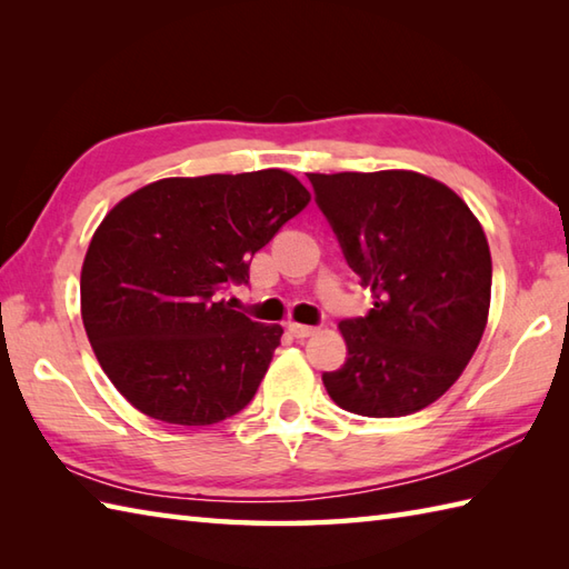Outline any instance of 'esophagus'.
Returning a JSON list of instances; mask_svg holds the SVG:
<instances>
[{
  "label": "esophagus",
  "mask_w": 569,
  "mask_h": 569,
  "mask_svg": "<svg viewBox=\"0 0 569 569\" xmlns=\"http://www.w3.org/2000/svg\"><path fill=\"white\" fill-rule=\"evenodd\" d=\"M288 332L298 337V340H303V337L316 335L318 328H310V325H300V322H288Z\"/></svg>",
  "instance_id": "obj_1"
}]
</instances>
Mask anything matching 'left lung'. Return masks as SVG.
<instances>
[{"label": "left lung", "instance_id": "left-lung-1", "mask_svg": "<svg viewBox=\"0 0 569 569\" xmlns=\"http://www.w3.org/2000/svg\"><path fill=\"white\" fill-rule=\"evenodd\" d=\"M345 259L373 296L342 320V369L322 373L332 401L401 418L438 401L477 352L491 303L485 229L452 188L416 171L308 173Z\"/></svg>", "mask_w": 569, "mask_h": 569}]
</instances>
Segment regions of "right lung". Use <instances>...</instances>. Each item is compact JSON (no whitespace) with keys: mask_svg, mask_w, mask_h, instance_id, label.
Here are the masks:
<instances>
[{"mask_svg":"<svg viewBox=\"0 0 569 569\" xmlns=\"http://www.w3.org/2000/svg\"><path fill=\"white\" fill-rule=\"evenodd\" d=\"M310 202L281 168L163 178L119 200L80 271L88 340L114 389L149 418L212 426L239 413L281 345L222 298Z\"/></svg>","mask_w":569,"mask_h":569,"instance_id":"1","label":"right lung"}]
</instances>
